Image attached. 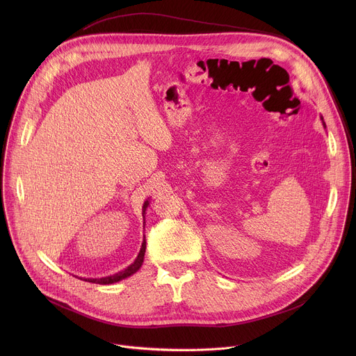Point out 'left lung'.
Segmentation results:
<instances>
[{
    "instance_id": "1",
    "label": "left lung",
    "mask_w": 356,
    "mask_h": 356,
    "mask_svg": "<svg viewBox=\"0 0 356 356\" xmlns=\"http://www.w3.org/2000/svg\"><path fill=\"white\" fill-rule=\"evenodd\" d=\"M321 120H323V117H321ZM323 125H324V127H325V122H324V121H323Z\"/></svg>"
}]
</instances>
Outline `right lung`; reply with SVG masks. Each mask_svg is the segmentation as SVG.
Instances as JSON below:
<instances>
[{
	"label": "right lung",
	"instance_id": "right-lung-1",
	"mask_svg": "<svg viewBox=\"0 0 356 356\" xmlns=\"http://www.w3.org/2000/svg\"><path fill=\"white\" fill-rule=\"evenodd\" d=\"M147 206H149V201L146 200V201L143 202V207H142V216H143V218H145V214H146L145 211H146ZM143 221H145V220H143ZM143 228H145V224H143ZM145 250H146V241H145V236H143V242H142V246H140V250H139V253H138V257H136L135 262L131 264L128 268H125L124 270H121V272H118V273H115V275H113V276H106V277H99V279H84V280H86V282H91V283H98V284H113V283H117V282H120V280H122V279H127V277H129L131 275H134L135 272H138L139 268L142 266L143 258H145Z\"/></svg>",
	"mask_w": 356,
	"mask_h": 356
}]
</instances>
